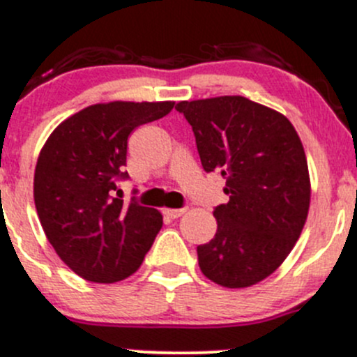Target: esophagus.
Masks as SVG:
<instances>
[{"label":"esophagus","mask_w":357,"mask_h":357,"mask_svg":"<svg viewBox=\"0 0 357 357\" xmlns=\"http://www.w3.org/2000/svg\"><path fill=\"white\" fill-rule=\"evenodd\" d=\"M163 213L168 218H178L180 215H183V208H167V210H163Z\"/></svg>","instance_id":"34e87169"}]
</instances>
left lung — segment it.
<instances>
[{
	"instance_id": "left-lung-1",
	"label": "left lung",
	"mask_w": 357,
	"mask_h": 357,
	"mask_svg": "<svg viewBox=\"0 0 357 357\" xmlns=\"http://www.w3.org/2000/svg\"><path fill=\"white\" fill-rule=\"evenodd\" d=\"M204 172L225 178L229 203L215 206L217 234L197 246L208 280L245 288L266 280L297 243L310 201L309 172L294 125L245 97L178 102Z\"/></svg>"
}]
</instances>
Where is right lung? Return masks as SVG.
Wrapping results in <instances>:
<instances>
[{"label":"right lung","instance_id":"obj_1","mask_svg":"<svg viewBox=\"0 0 357 357\" xmlns=\"http://www.w3.org/2000/svg\"><path fill=\"white\" fill-rule=\"evenodd\" d=\"M175 102L95 104L60 123L34 172V203L55 252L77 276L116 283L132 276L153 246L163 217L121 199L126 147L137 126L156 121Z\"/></svg>","mask_w":357,"mask_h":357}]
</instances>
